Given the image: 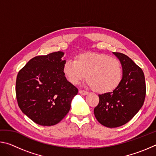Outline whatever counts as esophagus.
<instances>
[{
    "label": "esophagus",
    "instance_id": "obj_1",
    "mask_svg": "<svg viewBox=\"0 0 156 156\" xmlns=\"http://www.w3.org/2000/svg\"><path fill=\"white\" fill-rule=\"evenodd\" d=\"M79 94L83 95V96H86V95L88 94V92L84 90H79Z\"/></svg>",
    "mask_w": 156,
    "mask_h": 156
}]
</instances>
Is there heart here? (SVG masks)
<instances>
[{"label":"heart","mask_w":156,"mask_h":156,"mask_svg":"<svg viewBox=\"0 0 156 156\" xmlns=\"http://www.w3.org/2000/svg\"><path fill=\"white\" fill-rule=\"evenodd\" d=\"M62 72L73 84H78L87 75L89 85L100 94L115 90L121 83L123 73L119 60L96 53L80 54L75 60H67L63 65Z\"/></svg>","instance_id":"1"}]
</instances>
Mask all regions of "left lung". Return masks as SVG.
Returning <instances> with one entry per match:
<instances>
[{
    "instance_id": "8db88e82",
    "label": "left lung",
    "mask_w": 156,
    "mask_h": 156,
    "mask_svg": "<svg viewBox=\"0 0 156 156\" xmlns=\"http://www.w3.org/2000/svg\"><path fill=\"white\" fill-rule=\"evenodd\" d=\"M113 54L122 66V80L112 92L98 95L99 103L94 110L97 120L109 128L118 127L131 120L141 109L146 96L142 69L125 54Z\"/></svg>"
}]
</instances>
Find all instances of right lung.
<instances>
[{
	"mask_svg": "<svg viewBox=\"0 0 156 156\" xmlns=\"http://www.w3.org/2000/svg\"><path fill=\"white\" fill-rule=\"evenodd\" d=\"M62 51L31 58L18 72L16 94L18 107L34 122L55 125L69 112L78 89L62 72Z\"/></svg>",
	"mask_w": 156,
	"mask_h": 156,
	"instance_id": "1",
	"label": "right lung"
}]
</instances>
